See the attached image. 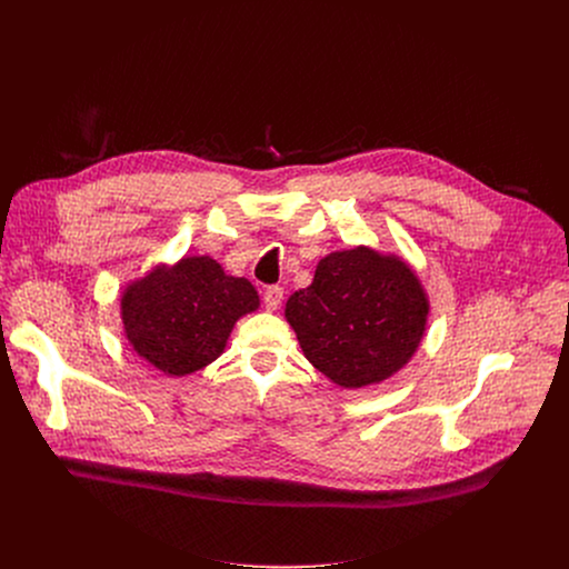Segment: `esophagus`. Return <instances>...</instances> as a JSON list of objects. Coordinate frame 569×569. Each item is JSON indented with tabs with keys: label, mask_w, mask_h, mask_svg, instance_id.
I'll use <instances>...</instances> for the list:
<instances>
[{
	"label": "esophagus",
	"mask_w": 569,
	"mask_h": 569,
	"mask_svg": "<svg viewBox=\"0 0 569 569\" xmlns=\"http://www.w3.org/2000/svg\"><path fill=\"white\" fill-rule=\"evenodd\" d=\"M281 301H283V288H281V286H270V288H266V292H263V303H266L268 310H277V308L281 306Z\"/></svg>",
	"instance_id": "esophagus-1"
}]
</instances>
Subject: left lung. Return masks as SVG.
I'll list each match as a JSON object with an SVG mask.
<instances>
[{
  "label": "left lung",
  "mask_w": 569,
  "mask_h": 569,
  "mask_svg": "<svg viewBox=\"0 0 569 569\" xmlns=\"http://www.w3.org/2000/svg\"><path fill=\"white\" fill-rule=\"evenodd\" d=\"M308 362L356 389L396 373L417 351L428 299L417 274L369 248L321 259L308 288L286 303Z\"/></svg>",
  "instance_id": "1"
}]
</instances>
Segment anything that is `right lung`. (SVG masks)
Returning a JSON list of instances; mask_svg holds the SVG:
<instances>
[{"mask_svg":"<svg viewBox=\"0 0 569 569\" xmlns=\"http://www.w3.org/2000/svg\"><path fill=\"white\" fill-rule=\"evenodd\" d=\"M257 308L254 286L227 277L209 257H189L171 270H154L121 299L130 345L171 376H187L213 362L236 319Z\"/></svg>","mask_w":569,"mask_h":569,"instance_id":"1","label":"right lung"}]
</instances>
